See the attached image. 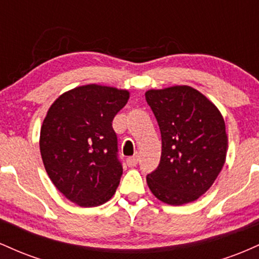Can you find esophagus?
<instances>
[{
  "label": "esophagus",
  "mask_w": 259,
  "mask_h": 259,
  "mask_svg": "<svg viewBox=\"0 0 259 259\" xmlns=\"http://www.w3.org/2000/svg\"><path fill=\"white\" fill-rule=\"evenodd\" d=\"M139 163V156L138 154H135V156L133 157H129V158L126 159V164L129 165V167H136V164Z\"/></svg>",
  "instance_id": "esophagus-1"
}]
</instances>
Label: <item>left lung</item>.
Masks as SVG:
<instances>
[{
  "label": "left lung",
  "instance_id": "left-lung-1",
  "mask_svg": "<svg viewBox=\"0 0 259 259\" xmlns=\"http://www.w3.org/2000/svg\"><path fill=\"white\" fill-rule=\"evenodd\" d=\"M146 101L162 136V154L147 185L164 203L181 206L197 200L213 185L228 151L219 109L191 86L148 90Z\"/></svg>",
  "mask_w": 259,
  "mask_h": 259
}]
</instances>
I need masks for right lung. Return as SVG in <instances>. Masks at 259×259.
I'll return each instance as SVG.
<instances>
[{"label":"right lung","instance_id":"right-lung-1","mask_svg":"<svg viewBox=\"0 0 259 259\" xmlns=\"http://www.w3.org/2000/svg\"><path fill=\"white\" fill-rule=\"evenodd\" d=\"M129 91L96 84L64 92L47 112L40 152L50 179L80 207H96L114 195L123 174L112 121Z\"/></svg>","mask_w":259,"mask_h":259}]
</instances>
